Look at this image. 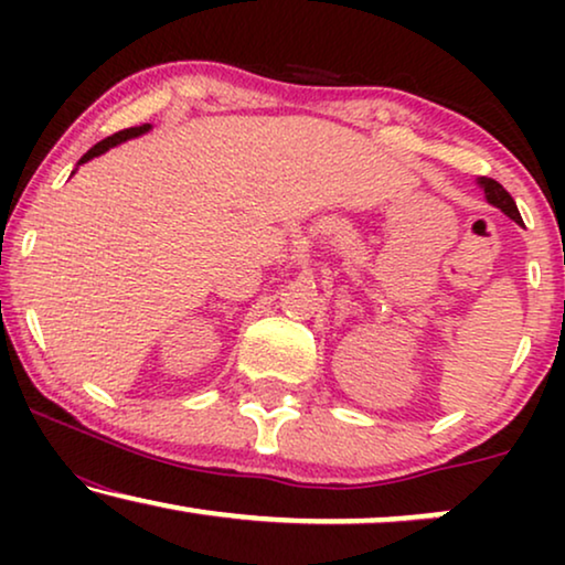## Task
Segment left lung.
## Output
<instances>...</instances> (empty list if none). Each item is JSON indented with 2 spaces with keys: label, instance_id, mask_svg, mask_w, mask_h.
Masks as SVG:
<instances>
[{
  "label": "left lung",
  "instance_id": "obj_1",
  "mask_svg": "<svg viewBox=\"0 0 565 565\" xmlns=\"http://www.w3.org/2000/svg\"><path fill=\"white\" fill-rule=\"evenodd\" d=\"M481 188L486 192V200H489L491 205L501 207V211H504L509 218L516 221V223H522V215H520V211H516V203L512 200V195H509V192L501 188L497 180H491V177H483Z\"/></svg>",
  "mask_w": 565,
  "mask_h": 565
}]
</instances>
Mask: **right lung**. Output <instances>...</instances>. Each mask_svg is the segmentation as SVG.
Returning <instances> with one entry per match:
<instances>
[{
    "mask_svg": "<svg viewBox=\"0 0 565 565\" xmlns=\"http://www.w3.org/2000/svg\"><path fill=\"white\" fill-rule=\"evenodd\" d=\"M151 126L149 122H146V126H136V128H126V130H118V134H113V136H107L105 141H99V143H95L92 146V149L84 153V157L79 159V164H84V161H89V159H95V157H99V153H105L107 149H110V146H118L120 141H126V138H134V136H141V134H146V130H149Z\"/></svg>",
    "mask_w": 565,
    "mask_h": 565,
    "instance_id": "right-lung-1",
    "label": "right lung"
}]
</instances>
